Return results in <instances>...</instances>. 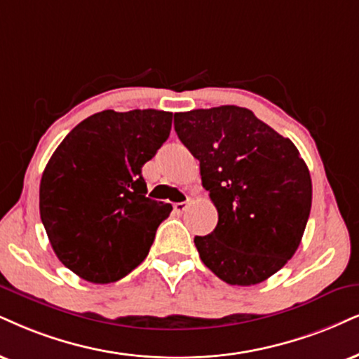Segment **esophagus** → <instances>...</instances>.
I'll return each instance as SVG.
<instances>
[{"instance_id": "1", "label": "esophagus", "mask_w": 359, "mask_h": 359, "mask_svg": "<svg viewBox=\"0 0 359 359\" xmlns=\"http://www.w3.org/2000/svg\"><path fill=\"white\" fill-rule=\"evenodd\" d=\"M188 206H189V201H183V203H175V205H172V210H175L176 213H178V215H181V213H184V211L188 210Z\"/></svg>"}]
</instances>
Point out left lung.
<instances>
[{
  "mask_svg": "<svg viewBox=\"0 0 359 359\" xmlns=\"http://www.w3.org/2000/svg\"><path fill=\"white\" fill-rule=\"evenodd\" d=\"M175 130L200 159L218 224L194 236L203 263L228 285L268 280L296 253L311 211V176L298 148L240 106L175 113Z\"/></svg>",
  "mask_w": 359,
  "mask_h": 359,
  "instance_id": "8db88e82",
  "label": "left lung"
}]
</instances>
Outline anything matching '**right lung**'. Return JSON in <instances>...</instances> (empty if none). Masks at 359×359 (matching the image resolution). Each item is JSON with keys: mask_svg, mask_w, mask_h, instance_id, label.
Listing matches in <instances>:
<instances>
[{"mask_svg": "<svg viewBox=\"0 0 359 359\" xmlns=\"http://www.w3.org/2000/svg\"><path fill=\"white\" fill-rule=\"evenodd\" d=\"M172 113L113 109L74 126L48 161L39 215L57 259L83 280L106 285L148 256L172 206L146 198L141 168L171 131Z\"/></svg>", "mask_w": 359, "mask_h": 359, "instance_id": "obj_1", "label": "right lung"}]
</instances>
